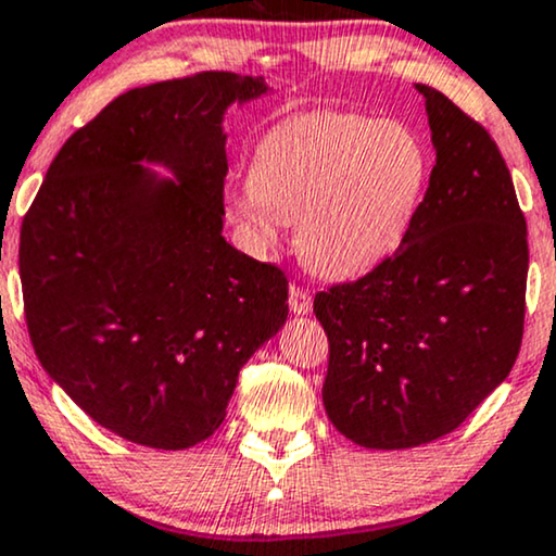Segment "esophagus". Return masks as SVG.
I'll return each instance as SVG.
<instances>
[{"mask_svg": "<svg viewBox=\"0 0 556 556\" xmlns=\"http://www.w3.org/2000/svg\"><path fill=\"white\" fill-rule=\"evenodd\" d=\"M288 306H291L293 316H304L312 312V295H308L306 288L301 286H291L288 288Z\"/></svg>", "mask_w": 556, "mask_h": 556, "instance_id": "esophagus-1", "label": "esophagus"}]
</instances>
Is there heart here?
<instances>
[{"label":"heart","instance_id":"1","mask_svg":"<svg viewBox=\"0 0 556 556\" xmlns=\"http://www.w3.org/2000/svg\"><path fill=\"white\" fill-rule=\"evenodd\" d=\"M429 186V150L408 125L350 112L280 122L252 155L250 186L229 219L255 250L295 222L301 261L324 278H355L406 240Z\"/></svg>","mask_w":556,"mask_h":556}]
</instances>
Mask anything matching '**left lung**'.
<instances>
[{
	"instance_id": "8db88e82",
	"label": "left lung",
	"mask_w": 556,
	"mask_h": 556,
	"mask_svg": "<svg viewBox=\"0 0 556 556\" xmlns=\"http://www.w3.org/2000/svg\"><path fill=\"white\" fill-rule=\"evenodd\" d=\"M427 104L437 165L393 257L316 293L329 337L321 399L367 450L450 434L508 378L523 337L529 242L498 146L442 91Z\"/></svg>"
}]
</instances>
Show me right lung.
Wrapping results in <instances>:
<instances>
[{
    "label": "right lung",
    "instance_id": "right-lung-1",
    "mask_svg": "<svg viewBox=\"0 0 556 556\" xmlns=\"http://www.w3.org/2000/svg\"><path fill=\"white\" fill-rule=\"evenodd\" d=\"M265 93L225 71L129 89L68 137L23 222L35 355L127 442L212 437L242 365L288 319L283 273L222 237L225 114Z\"/></svg>",
    "mask_w": 556,
    "mask_h": 556
}]
</instances>
